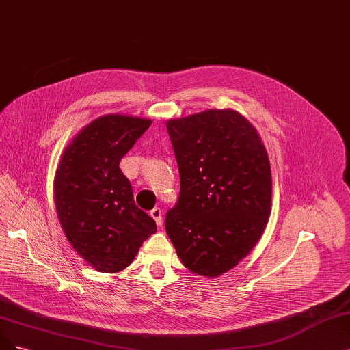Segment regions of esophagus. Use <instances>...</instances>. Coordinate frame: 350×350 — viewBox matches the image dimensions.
I'll return each mask as SVG.
<instances>
[{
  "label": "esophagus",
  "mask_w": 350,
  "mask_h": 350,
  "mask_svg": "<svg viewBox=\"0 0 350 350\" xmlns=\"http://www.w3.org/2000/svg\"><path fill=\"white\" fill-rule=\"evenodd\" d=\"M150 215L153 217V220L156 221V224L161 226L162 224V210L159 207H154L152 211H150Z\"/></svg>",
  "instance_id": "esophagus-1"
}]
</instances>
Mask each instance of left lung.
<instances>
[{"mask_svg": "<svg viewBox=\"0 0 350 350\" xmlns=\"http://www.w3.org/2000/svg\"><path fill=\"white\" fill-rule=\"evenodd\" d=\"M179 196L166 233L185 267L202 276L232 269L253 249L271 214L272 178L258 131L233 110L170 120Z\"/></svg>", "mask_w": 350, "mask_h": 350, "instance_id": "obj_1", "label": "left lung"}]
</instances>
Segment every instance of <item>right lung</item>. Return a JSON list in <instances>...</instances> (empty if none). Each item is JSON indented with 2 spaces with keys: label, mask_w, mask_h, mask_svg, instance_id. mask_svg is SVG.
Instances as JSON below:
<instances>
[{
  "label": "right lung",
  "mask_w": 350,
  "mask_h": 350,
  "mask_svg": "<svg viewBox=\"0 0 350 350\" xmlns=\"http://www.w3.org/2000/svg\"><path fill=\"white\" fill-rule=\"evenodd\" d=\"M150 120L104 116L72 140L57 166L55 202L60 226L79 255L101 272L133 262L156 232L150 215L135 204L120 161L149 129Z\"/></svg>",
  "instance_id": "obj_1"
}]
</instances>
